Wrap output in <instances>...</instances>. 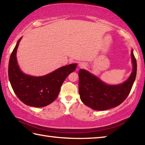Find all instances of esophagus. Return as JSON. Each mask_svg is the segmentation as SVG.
Segmentation results:
<instances>
[{"instance_id": "obj_1", "label": "esophagus", "mask_w": 145, "mask_h": 145, "mask_svg": "<svg viewBox=\"0 0 145 145\" xmlns=\"http://www.w3.org/2000/svg\"><path fill=\"white\" fill-rule=\"evenodd\" d=\"M86 65L84 63H80L79 65H78V67L80 68H84L86 67Z\"/></svg>"}]
</instances>
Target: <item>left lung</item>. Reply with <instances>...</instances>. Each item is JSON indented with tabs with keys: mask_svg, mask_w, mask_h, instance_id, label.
I'll return each mask as SVG.
<instances>
[{
	"mask_svg": "<svg viewBox=\"0 0 145 145\" xmlns=\"http://www.w3.org/2000/svg\"><path fill=\"white\" fill-rule=\"evenodd\" d=\"M133 69L125 82L121 84L108 85L89 72L80 69L78 72V93L84 104L97 111H104L118 106L128 97L136 79L137 63L131 51Z\"/></svg>",
	"mask_w": 145,
	"mask_h": 145,
	"instance_id": "1",
	"label": "left lung"
}]
</instances>
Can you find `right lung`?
<instances>
[{
    "label": "right lung",
    "instance_id": "1",
    "mask_svg": "<svg viewBox=\"0 0 145 145\" xmlns=\"http://www.w3.org/2000/svg\"><path fill=\"white\" fill-rule=\"evenodd\" d=\"M21 39L17 41L9 58L8 76L11 87L17 97L25 105L36 107L46 106L57 99L64 80L74 72L77 65L65 66L41 77L26 75L20 69L16 59Z\"/></svg>",
    "mask_w": 145,
    "mask_h": 145
}]
</instances>
